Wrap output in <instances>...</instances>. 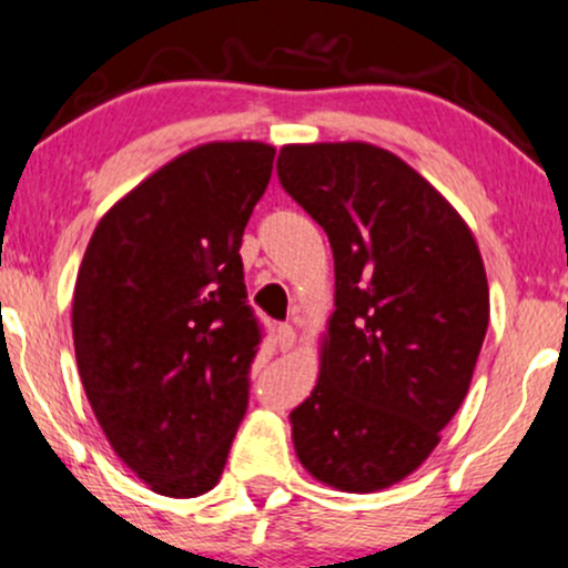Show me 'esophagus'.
Instances as JSON below:
<instances>
[{
  "mask_svg": "<svg viewBox=\"0 0 568 568\" xmlns=\"http://www.w3.org/2000/svg\"><path fill=\"white\" fill-rule=\"evenodd\" d=\"M276 344L282 352H290L295 346V327L292 325H278L276 327Z\"/></svg>",
  "mask_w": 568,
  "mask_h": 568,
  "instance_id": "esophagus-1",
  "label": "esophagus"
}]
</instances>
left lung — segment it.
<instances>
[{
	"label": "left lung",
	"instance_id": "1",
	"mask_svg": "<svg viewBox=\"0 0 568 568\" xmlns=\"http://www.w3.org/2000/svg\"><path fill=\"white\" fill-rule=\"evenodd\" d=\"M276 173L335 260L320 382L290 414L297 460L338 490H384L436 449L471 384L490 320L477 241L371 143L284 145Z\"/></svg>",
	"mask_w": 568,
	"mask_h": 568
}]
</instances>
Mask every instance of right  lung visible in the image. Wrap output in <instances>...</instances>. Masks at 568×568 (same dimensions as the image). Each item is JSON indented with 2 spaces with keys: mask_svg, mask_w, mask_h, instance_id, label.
Listing matches in <instances>:
<instances>
[{
  "mask_svg": "<svg viewBox=\"0 0 568 568\" xmlns=\"http://www.w3.org/2000/svg\"><path fill=\"white\" fill-rule=\"evenodd\" d=\"M273 156L254 140L175 156L100 219L78 271L83 389L113 453L162 496L209 493L246 414L262 327L241 237Z\"/></svg>",
  "mask_w": 568,
  "mask_h": 568,
  "instance_id": "right-lung-1",
  "label": "right lung"
}]
</instances>
